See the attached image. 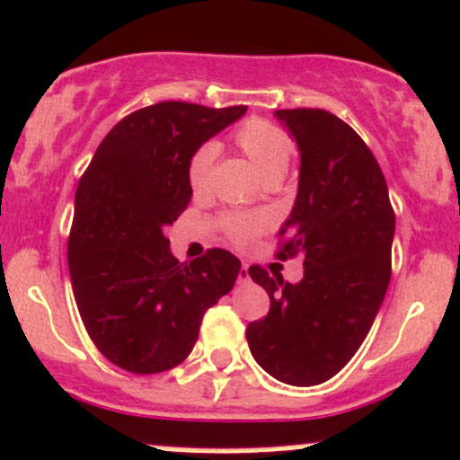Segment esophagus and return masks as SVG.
I'll return each mask as SVG.
<instances>
[{"label":"esophagus","mask_w":460,"mask_h":460,"mask_svg":"<svg viewBox=\"0 0 460 460\" xmlns=\"http://www.w3.org/2000/svg\"><path fill=\"white\" fill-rule=\"evenodd\" d=\"M247 280H250V270H247V265L243 262L239 270V282H247Z\"/></svg>","instance_id":"esophagus-1"}]
</instances>
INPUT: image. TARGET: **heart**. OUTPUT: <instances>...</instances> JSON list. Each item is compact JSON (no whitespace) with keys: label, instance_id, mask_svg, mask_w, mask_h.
<instances>
[{"label":"heart","instance_id":"b5f03b06","mask_svg":"<svg viewBox=\"0 0 460 460\" xmlns=\"http://www.w3.org/2000/svg\"><path fill=\"white\" fill-rule=\"evenodd\" d=\"M234 141L247 154V158L254 163L258 173L265 178V182L271 178H285L288 164L293 161V154H296V143H293L291 134L278 123L270 121V119H247L234 132ZM217 154H219L217 143H204L190 154L187 164V182L195 195H202L210 189ZM267 224L270 221L265 217L245 213H226L219 221L224 234L239 245L261 234L267 228Z\"/></svg>","mask_w":460,"mask_h":460}]
</instances>
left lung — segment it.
Wrapping results in <instances>:
<instances>
[{
  "mask_svg": "<svg viewBox=\"0 0 460 460\" xmlns=\"http://www.w3.org/2000/svg\"><path fill=\"white\" fill-rule=\"evenodd\" d=\"M302 156L293 213L278 258L304 256L297 285L252 265L270 296L267 317L245 330L267 374L293 386L339 374L367 337L391 280L395 213L371 149L343 119L322 108L276 111Z\"/></svg>",
  "mask_w": 460,
  "mask_h": 460,
  "instance_id": "8db88e82",
  "label": "left lung"
}]
</instances>
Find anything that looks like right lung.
Instances as JSON below:
<instances>
[{"instance_id":"right-lung-1","label":"right lung","mask_w":460,"mask_h":460,"mask_svg":"<svg viewBox=\"0 0 460 460\" xmlns=\"http://www.w3.org/2000/svg\"><path fill=\"white\" fill-rule=\"evenodd\" d=\"M247 106L158 102L123 117L82 173L66 241L71 287L95 348L132 374L182 363L204 313L234 287L241 261L213 247L178 262L164 226L187 210L190 154Z\"/></svg>"}]
</instances>
